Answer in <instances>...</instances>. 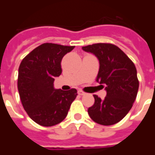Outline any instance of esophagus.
Wrapping results in <instances>:
<instances>
[{"label": "esophagus", "mask_w": 155, "mask_h": 155, "mask_svg": "<svg viewBox=\"0 0 155 155\" xmlns=\"http://www.w3.org/2000/svg\"><path fill=\"white\" fill-rule=\"evenodd\" d=\"M78 94H79V95H84L85 93H84V92H83V91H78Z\"/></svg>", "instance_id": "esophagus-1"}]
</instances>
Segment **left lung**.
Returning <instances> with one entry per match:
<instances>
[{
	"instance_id": "obj_1",
	"label": "left lung",
	"mask_w": 155,
	"mask_h": 155,
	"mask_svg": "<svg viewBox=\"0 0 155 155\" xmlns=\"http://www.w3.org/2000/svg\"><path fill=\"white\" fill-rule=\"evenodd\" d=\"M82 49L99 59L96 81L107 92L104 100L94 94V103L88 109L89 115L102 125L114 124L129 113L136 99L139 80L135 65L115 45L97 43Z\"/></svg>"
}]
</instances>
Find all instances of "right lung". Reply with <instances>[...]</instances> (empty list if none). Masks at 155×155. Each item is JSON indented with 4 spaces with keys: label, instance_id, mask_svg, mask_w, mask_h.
<instances>
[{
    "label": "right lung",
    "instance_id": "obj_1",
    "mask_svg": "<svg viewBox=\"0 0 155 155\" xmlns=\"http://www.w3.org/2000/svg\"><path fill=\"white\" fill-rule=\"evenodd\" d=\"M74 46L44 43L35 48L19 66V94L30 118L42 126L55 125L64 120L77 91L55 90L54 77L62 72L61 61Z\"/></svg>",
    "mask_w": 155,
    "mask_h": 155
}]
</instances>
